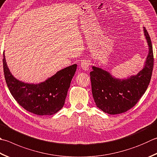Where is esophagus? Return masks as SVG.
<instances>
[{"label":"esophagus","mask_w":157,"mask_h":157,"mask_svg":"<svg viewBox=\"0 0 157 157\" xmlns=\"http://www.w3.org/2000/svg\"><path fill=\"white\" fill-rule=\"evenodd\" d=\"M90 61H89L88 60H84L81 62V67L84 70H88L89 67H90Z\"/></svg>","instance_id":"obj_1"}]
</instances>
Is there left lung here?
I'll return each mask as SVG.
<instances>
[{
    "mask_svg": "<svg viewBox=\"0 0 157 157\" xmlns=\"http://www.w3.org/2000/svg\"><path fill=\"white\" fill-rule=\"evenodd\" d=\"M149 47L144 68L126 79L114 78L109 72L92 66L90 72L92 95L97 107L111 115L124 113L137 104L146 91L151 79L154 56L149 34L144 27Z\"/></svg>",
    "mask_w": 157,
    "mask_h": 157,
    "instance_id": "left-lung-1",
    "label": "left lung"
}]
</instances>
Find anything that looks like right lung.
<instances>
[{
  "label": "right lung",
  "instance_id": "right-lung-1",
  "mask_svg": "<svg viewBox=\"0 0 157 157\" xmlns=\"http://www.w3.org/2000/svg\"><path fill=\"white\" fill-rule=\"evenodd\" d=\"M3 71L6 82L11 95L18 104L38 115H54L63 107L70 82L77 65L62 69L38 84L25 83L11 75L3 52Z\"/></svg>",
  "mask_w": 157,
  "mask_h": 157
}]
</instances>
